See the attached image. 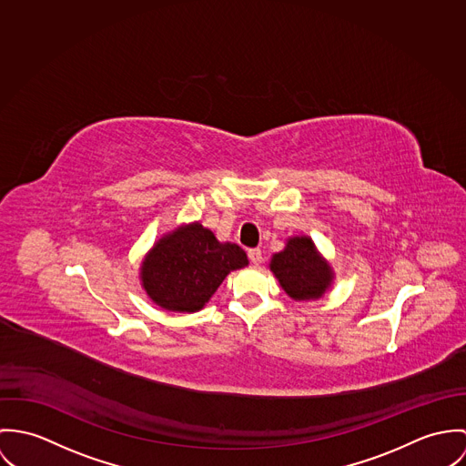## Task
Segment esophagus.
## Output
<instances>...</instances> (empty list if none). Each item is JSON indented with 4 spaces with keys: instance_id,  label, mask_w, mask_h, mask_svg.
Wrapping results in <instances>:
<instances>
[{
    "instance_id": "esophagus-1",
    "label": "esophagus",
    "mask_w": 466,
    "mask_h": 466,
    "mask_svg": "<svg viewBox=\"0 0 466 466\" xmlns=\"http://www.w3.org/2000/svg\"><path fill=\"white\" fill-rule=\"evenodd\" d=\"M248 258L254 266H258L262 262V252L258 248H252V250H248Z\"/></svg>"
}]
</instances>
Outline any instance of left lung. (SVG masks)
Returning <instances> with one entry per match:
<instances>
[{
    "label": "left lung",
    "mask_w": 466,
    "mask_h": 466,
    "mask_svg": "<svg viewBox=\"0 0 466 466\" xmlns=\"http://www.w3.org/2000/svg\"><path fill=\"white\" fill-rule=\"evenodd\" d=\"M269 269L286 295L297 302L321 299L334 284L336 273L309 236H291L284 250L271 256Z\"/></svg>",
    "instance_id": "obj_1"
}]
</instances>
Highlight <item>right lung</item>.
<instances>
[{
  "mask_svg": "<svg viewBox=\"0 0 466 466\" xmlns=\"http://www.w3.org/2000/svg\"><path fill=\"white\" fill-rule=\"evenodd\" d=\"M248 266L241 247L218 241L200 221L162 234L141 260L139 280L148 299L171 312L204 309L225 277Z\"/></svg>",
  "mask_w": 466,
  "mask_h": 466,
  "instance_id": "add662e5",
  "label": "right lung"
}]
</instances>
